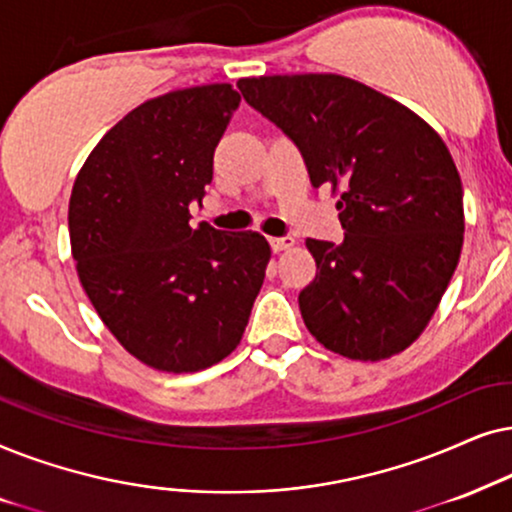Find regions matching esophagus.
Returning a JSON list of instances; mask_svg holds the SVG:
<instances>
[{"mask_svg":"<svg viewBox=\"0 0 512 512\" xmlns=\"http://www.w3.org/2000/svg\"><path fill=\"white\" fill-rule=\"evenodd\" d=\"M269 245H271V250H274V252H283V250H288V248H292V245H295V238H290V236L269 238Z\"/></svg>","mask_w":512,"mask_h":512,"instance_id":"1","label":"esophagus"}]
</instances>
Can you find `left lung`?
<instances>
[{
	"label": "left lung",
	"mask_w": 512,
	"mask_h": 512,
	"mask_svg": "<svg viewBox=\"0 0 512 512\" xmlns=\"http://www.w3.org/2000/svg\"><path fill=\"white\" fill-rule=\"evenodd\" d=\"M252 109L302 154L313 189L342 192V243L309 238L316 278L299 292L325 349L381 360L407 349L438 309L463 245V189L424 119L339 74L238 81Z\"/></svg>",
	"instance_id": "8db88e82"
}]
</instances>
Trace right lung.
Instances as JSON below:
<instances>
[{"mask_svg": "<svg viewBox=\"0 0 512 512\" xmlns=\"http://www.w3.org/2000/svg\"><path fill=\"white\" fill-rule=\"evenodd\" d=\"M238 102L229 84L142 102L74 180L79 281L121 346L156 370L199 372L227 358L267 274L271 248L257 231L189 224Z\"/></svg>", "mask_w": 512, "mask_h": 512, "instance_id": "add662e5", "label": "right lung"}]
</instances>
